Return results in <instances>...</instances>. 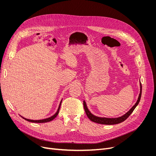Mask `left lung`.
I'll list each match as a JSON object with an SVG mask.
<instances>
[{
	"label": "left lung",
	"instance_id": "left-lung-1",
	"mask_svg": "<svg viewBox=\"0 0 156 156\" xmlns=\"http://www.w3.org/2000/svg\"><path fill=\"white\" fill-rule=\"evenodd\" d=\"M141 95H142V85L140 84V94H139V97H138V99L137 100L136 103L133 105V107L132 109H131L126 114H125V115H123L121 117L118 118H99V117H97V116H94L93 114H92L90 113V112L88 111L85 101H83V107H84V109H85V111L86 112L87 117L89 118V119H90L92 121H93L94 122H97V123H99V124H102V125H116V124H119V123H121V122H123L130 116V114L133 112V111L136 107V105L138 104L139 102H140Z\"/></svg>",
	"mask_w": 156,
	"mask_h": 156
}]
</instances>
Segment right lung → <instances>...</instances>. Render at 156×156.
Instances as JSON below:
<instances>
[{
	"label": "right lung",
	"instance_id": "obj_1",
	"mask_svg": "<svg viewBox=\"0 0 156 156\" xmlns=\"http://www.w3.org/2000/svg\"><path fill=\"white\" fill-rule=\"evenodd\" d=\"M61 102H62V101H61V103H60V104H59V108H58V109H57V112H56V113L54 114V115H53L52 116H51V117H50V118H47V119H41V120H31V119H25V118H23V119H24L25 120H27V121H30V122H38V123H42V122H49V121H52V120H53L57 116V114H59V109H60V107H61Z\"/></svg>",
	"mask_w": 156,
	"mask_h": 156
}]
</instances>
